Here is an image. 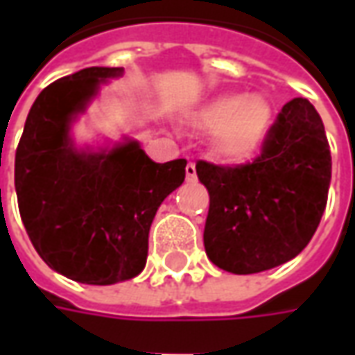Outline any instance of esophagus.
Segmentation results:
<instances>
[{
    "instance_id": "1",
    "label": "esophagus",
    "mask_w": 355,
    "mask_h": 355,
    "mask_svg": "<svg viewBox=\"0 0 355 355\" xmlns=\"http://www.w3.org/2000/svg\"><path fill=\"white\" fill-rule=\"evenodd\" d=\"M196 178H198V175H196V165L190 162L186 165V180L188 182H196Z\"/></svg>"
}]
</instances>
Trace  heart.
I'll return each mask as SVG.
<instances>
[{
    "label": "heart",
    "instance_id": "obj_1",
    "mask_svg": "<svg viewBox=\"0 0 355 355\" xmlns=\"http://www.w3.org/2000/svg\"><path fill=\"white\" fill-rule=\"evenodd\" d=\"M193 123L211 131L213 154L226 163H247L261 154L274 127V106L264 94L223 93L193 112Z\"/></svg>",
    "mask_w": 355,
    "mask_h": 355
}]
</instances>
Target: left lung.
Returning a JSON list of instances; mask_svg holds the SVG:
<instances>
[{"instance_id": "1", "label": "left lung", "mask_w": 355, "mask_h": 355, "mask_svg": "<svg viewBox=\"0 0 355 355\" xmlns=\"http://www.w3.org/2000/svg\"><path fill=\"white\" fill-rule=\"evenodd\" d=\"M209 215V261L230 274L282 266L304 249L320 226L331 184V150L320 114L306 98L279 112L262 154L249 165L200 162Z\"/></svg>"}]
</instances>
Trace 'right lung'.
<instances>
[{
  "mask_svg": "<svg viewBox=\"0 0 355 355\" xmlns=\"http://www.w3.org/2000/svg\"><path fill=\"white\" fill-rule=\"evenodd\" d=\"M121 76L123 68L93 66L43 89L15 155L20 216L35 251L87 285L127 282L144 270L152 220L186 177V159L152 162L132 137L76 142V121Z\"/></svg>",
  "mask_w": 355,
  "mask_h": 355,
  "instance_id": "right-lung-1",
  "label": "right lung"
}]
</instances>
